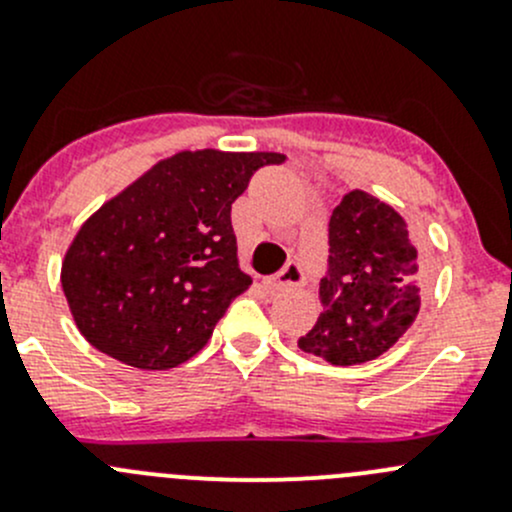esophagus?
I'll return each mask as SVG.
<instances>
[{"mask_svg": "<svg viewBox=\"0 0 512 512\" xmlns=\"http://www.w3.org/2000/svg\"><path fill=\"white\" fill-rule=\"evenodd\" d=\"M304 282V272L302 267L297 265V262H289L282 272H277L275 277H270L267 280V287L272 289V292H280V289H287V287H297Z\"/></svg>", "mask_w": 512, "mask_h": 512, "instance_id": "1", "label": "esophagus"}]
</instances>
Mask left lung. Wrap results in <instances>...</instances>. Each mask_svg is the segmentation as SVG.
<instances>
[{
	"instance_id": "left-lung-1",
	"label": "left lung",
	"mask_w": 512,
	"mask_h": 512,
	"mask_svg": "<svg viewBox=\"0 0 512 512\" xmlns=\"http://www.w3.org/2000/svg\"><path fill=\"white\" fill-rule=\"evenodd\" d=\"M426 262L406 220L366 190H352L329 220V272L319 282L322 314L299 339L302 352L334 366L389 352L416 322Z\"/></svg>"
}]
</instances>
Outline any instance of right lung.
Instances as JSON below:
<instances>
[{
	"label": "right lung",
	"mask_w": 512,
	"mask_h": 512,
	"mask_svg": "<svg viewBox=\"0 0 512 512\" xmlns=\"http://www.w3.org/2000/svg\"><path fill=\"white\" fill-rule=\"evenodd\" d=\"M282 153L180 151L101 205L71 240L61 287L86 342L143 371L193 359L237 294L230 208Z\"/></svg>",
	"instance_id": "add662e5"
}]
</instances>
